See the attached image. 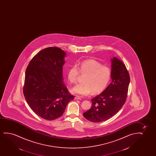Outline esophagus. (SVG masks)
Listing matches in <instances>:
<instances>
[{
	"label": "esophagus",
	"mask_w": 156,
	"mask_h": 156,
	"mask_svg": "<svg viewBox=\"0 0 156 156\" xmlns=\"http://www.w3.org/2000/svg\"><path fill=\"white\" fill-rule=\"evenodd\" d=\"M75 99L76 100H81V98H80L79 96H76L75 98Z\"/></svg>",
	"instance_id": "obj_1"
}]
</instances>
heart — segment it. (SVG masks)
Wrapping results in <instances>:
<instances>
[{
    "label": "heart",
    "instance_id": "b5f03b06",
    "mask_svg": "<svg viewBox=\"0 0 156 156\" xmlns=\"http://www.w3.org/2000/svg\"><path fill=\"white\" fill-rule=\"evenodd\" d=\"M84 76L83 83L76 86L73 93L81 96L99 94L105 90L111 80V70L108 66H103L93 58L83 60L78 66L71 67L67 73V78L71 83H76L80 76Z\"/></svg>",
    "mask_w": 156,
    "mask_h": 156
}]
</instances>
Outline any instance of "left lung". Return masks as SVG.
Segmentation results:
<instances>
[{
    "label": "left lung",
    "instance_id": "obj_1",
    "mask_svg": "<svg viewBox=\"0 0 156 156\" xmlns=\"http://www.w3.org/2000/svg\"><path fill=\"white\" fill-rule=\"evenodd\" d=\"M112 61V82L100 94L92 98L90 109L84 112L86 119L100 122L115 115L126 102L130 76L125 65L117 58Z\"/></svg>",
    "mask_w": 156,
    "mask_h": 156
}]
</instances>
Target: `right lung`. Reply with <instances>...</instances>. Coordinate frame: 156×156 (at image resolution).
<instances>
[{"label": "right lung", "mask_w": 156, "mask_h": 156, "mask_svg": "<svg viewBox=\"0 0 156 156\" xmlns=\"http://www.w3.org/2000/svg\"><path fill=\"white\" fill-rule=\"evenodd\" d=\"M65 55L60 48L47 47L32 58L26 71L24 96L34 113L44 119L62 116L74 98L63 81Z\"/></svg>", "instance_id": "add662e5"}]
</instances>
